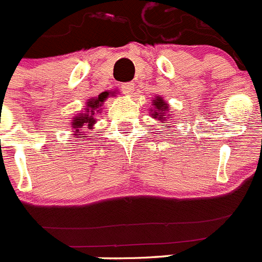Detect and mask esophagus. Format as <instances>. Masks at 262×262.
Masks as SVG:
<instances>
[{
    "label": "esophagus",
    "instance_id": "obj_1",
    "mask_svg": "<svg viewBox=\"0 0 262 262\" xmlns=\"http://www.w3.org/2000/svg\"><path fill=\"white\" fill-rule=\"evenodd\" d=\"M120 89H122L124 94H131L134 89H135V84L134 82H124V84L120 85Z\"/></svg>",
    "mask_w": 262,
    "mask_h": 262
}]
</instances>
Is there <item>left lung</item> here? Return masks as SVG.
I'll return each mask as SVG.
<instances>
[{
	"mask_svg": "<svg viewBox=\"0 0 262 262\" xmlns=\"http://www.w3.org/2000/svg\"><path fill=\"white\" fill-rule=\"evenodd\" d=\"M152 106H154V107L151 108L152 118L164 122V120L168 118L166 117V115H168V103H166L160 96H156V98H155L154 102H152Z\"/></svg>",
	"mask_w": 262,
	"mask_h": 262,
	"instance_id": "obj_1",
	"label": "left lung"
}]
</instances>
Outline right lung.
I'll list each match as a JSON object with an SVG mask.
<instances>
[{
  "label": "right lung",
  "instance_id": "right-lung-1",
  "mask_svg": "<svg viewBox=\"0 0 262 262\" xmlns=\"http://www.w3.org/2000/svg\"><path fill=\"white\" fill-rule=\"evenodd\" d=\"M108 97L107 92H103V93L99 94L98 97H93L88 101L86 108H85L84 113L78 114L77 117L73 118L72 120V128L75 129V134L73 135L78 136L81 135L80 129L88 127V128H93V124L96 123V118L99 113V107L102 106V103L105 102V99Z\"/></svg>",
  "mask_w": 262,
  "mask_h": 262
}]
</instances>
